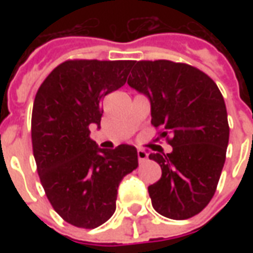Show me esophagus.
Listing matches in <instances>:
<instances>
[{
	"mask_svg": "<svg viewBox=\"0 0 253 253\" xmlns=\"http://www.w3.org/2000/svg\"><path fill=\"white\" fill-rule=\"evenodd\" d=\"M137 156H138V160H139V163H141V164H142V163H145V161L148 160V153H146L145 150H142V149H138Z\"/></svg>",
	"mask_w": 253,
	"mask_h": 253,
	"instance_id": "obj_1",
	"label": "esophagus"
}]
</instances>
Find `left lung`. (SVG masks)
<instances>
[{
  "mask_svg": "<svg viewBox=\"0 0 253 253\" xmlns=\"http://www.w3.org/2000/svg\"><path fill=\"white\" fill-rule=\"evenodd\" d=\"M131 67L127 84L148 96L152 125L172 146L170 153L156 146L159 153L149 154L163 170L148 187L152 205L170 219L194 217L211 201L226 159L222 93L206 73L187 63L134 61Z\"/></svg>",
  "mask_w": 253,
  "mask_h": 253,
  "instance_id": "1",
  "label": "left lung"
}]
</instances>
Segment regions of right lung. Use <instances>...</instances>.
I'll list each match as a JSON object with an SVG mask.
<instances>
[{"label": "right lung", "mask_w": 253, "mask_h": 253, "mask_svg": "<svg viewBox=\"0 0 253 253\" xmlns=\"http://www.w3.org/2000/svg\"><path fill=\"white\" fill-rule=\"evenodd\" d=\"M134 61L69 59L38 89L31 137L38 173L52 209L73 226L94 229L116 209L122 179L138 167L137 149H100L90 126L103 116V99L126 84Z\"/></svg>", "instance_id": "obj_1"}]
</instances>
